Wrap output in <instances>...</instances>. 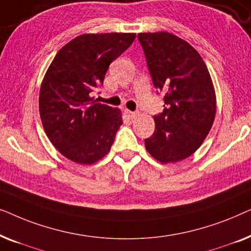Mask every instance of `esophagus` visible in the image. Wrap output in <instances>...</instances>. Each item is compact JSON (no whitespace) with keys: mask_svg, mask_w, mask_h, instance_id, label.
I'll return each instance as SVG.
<instances>
[{"mask_svg":"<svg viewBox=\"0 0 251 251\" xmlns=\"http://www.w3.org/2000/svg\"><path fill=\"white\" fill-rule=\"evenodd\" d=\"M125 114H126V118L130 119V120L135 119L136 116H137V113H136V112H131V111H129V109H126V111H125Z\"/></svg>","mask_w":251,"mask_h":251,"instance_id":"34e87169","label":"esophagus"}]
</instances>
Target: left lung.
<instances>
[{
	"label": "left lung",
	"instance_id": "1",
	"mask_svg": "<svg viewBox=\"0 0 251 251\" xmlns=\"http://www.w3.org/2000/svg\"><path fill=\"white\" fill-rule=\"evenodd\" d=\"M152 82L163 92V111L147 152L162 163L192 155L210 131L216 115L214 85L203 59L190 43L167 32L140 33Z\"/></svg>",
	"mask_w": 251,
	"mask_h": 251
}]
</instances>
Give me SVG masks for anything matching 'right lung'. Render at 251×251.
Returning <instances> with one entry per match:
<instances>
[{"mask_svg":"<svg viewBox=\"0 0 251 251\" xmlns=\"http://www.w3.org/2000/svg\"><path fill=\"white\" fill-rule=\"evenodd\" d=\"M136 34H83L58 51L40 90V116L52 145L65 157L92 164L109 152L122 125L118 108L94 100L113 60Z\"/></svg>","mask_w":251,"mask_h":251,"instance_id":"right-lung-1","label":"right lung"}]
</instances>
